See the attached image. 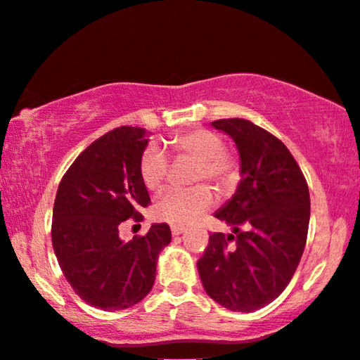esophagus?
Segmentation results:
<instances>
[{
  "instance_id": "esophagus-1",
  "label": "esophagus",
  "mask_w": 360,
  "mask_h": 360,
  "mask_svg": "<svg viewBox=\"0 0 360 360\" xmlns=\"http://www.w3.org/2000/svg\"><path fill=\"white\" fill-rule=\"evenodd\" d=\"M170 231H172V236H180V234H184L185 231H186V228H184V226H172L170 228Z\"/></svg>"
}]
</instances>
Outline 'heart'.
I'll use <instances>...</instances> for the list:
<instances>
[{"instance_id": "1", "label": "heart", "mask_w": 360, "mask_h": 360, "mask_svg": "<svg viewBox=\"0 0 360 360\" xmlns=\"http://www.w3.org/2000/svg\"><path fill=\"white\" fill-rule=\"evenodd\" d=\"M167 143L176 156L198 159L196 180H210L220 193L233 191L239 180V161L225 150V141L210 129L196 127L172 135ZM139 174L148 191H159L166 184L169 161L158 145H150L140 156ZM215 196L209 185H198L188 190H169L155 204L156 219L186 226L196 221L214 204Z\"/></svg>"}]
</instances>
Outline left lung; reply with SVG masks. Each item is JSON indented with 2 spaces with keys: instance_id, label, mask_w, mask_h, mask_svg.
Here are the masks:
<instances>
[{
  "instance_id": "obj_1",
  "label": "left lung",
  "mask_w": 360,
  "mask_h": 360,
  "mask_svg": "<svg viewBox=\"0 0 360 360\" xmlns=\"http://www.w3.org/2000/svg\"><path fill=\"white\" fill-rule=\"evenodd\" d=\"M212 126L238 146L240 184L215 214L233 234L209 236L199 278L217 303L252 313L278 298L295 274L308 238L309 190L295 158L273 134L243 117Z\"/></svg>"
}]
</instances>
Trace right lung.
Returning <instances> with one entry per match:
<instances>
[{
  "instance_id": "1",
  "label": "right lung",
  "mask_w": 360,
  "mask_h": 360,
  "mask_svg": "<svg viewBox=\"0 0 360 360\" xmlns=\"http://www.w3.org/2000/svg\"><path fill=\"white\" fill-rule=\"evenodd\" d=\"M148 143L141 127L121 126L87 146L62 176L52 212V247L76 295L94 308L120 311L148 295L156 260L170 243L167 223L124 243L120 228L141 221L150 204L139 174Z\"/></svg>"
}]
</instances>
